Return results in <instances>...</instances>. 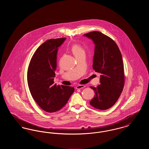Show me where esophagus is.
Wrapping results in <instances>:
<instances>
[{
  "label": "esophagus",
  "instance_id": "esophagus-1",
  "mask_svg": "<svg viewBox=\"0 0 149 149\" xmlns=\"http://www.w3.org/2000/svg\"><path fill=\"white\" fill-rule=\"evenodd\" d=\"M85 86L84 85H78L77 86L76 88L77 89H83L85 87Z\"/></svg>",
  "mask_w": 149,
  "mask_h": 149
}]
</instances>
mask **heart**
Wrapping results in <instances>:
<instances>
[{"instance_id": "heart-1", "label": "heart", "mask_w": 149, "mask_h": 149, "mask_svg": "<svg viewBox=\"0 0 149 149\" xmlns=\"http://www.w3.org/2000/svg\"><path fill=\"white\" fill-rule=\"evenodd\" d=\"M71 51L74 54V55L76 57L79 56V55L85 54V51L84 49L78 44H73L71 47Z\"/></svg>"}]
</instances>
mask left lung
Here are the masks:
<instances>
[{
  "instance_id": "8db88e82",
  "label": "left lung",
  "mask_w": 149,
  "mask_h": 149,
  "mask_svg": "<svg viewBox=\"0 0 149 149\" xmlns=\"http://www.w3.org/2000/svg\"><path fill=\"white\" fill-rule=\"evenodd\" d=\"M95 45L93 69L100 75L97 88L91 86L95 96L90 104L96 109L106 110L113 106L123 91L125 83L123 63L120 50L112 39L93 31L84 35Z\"/></svg>"
}]
</instances>
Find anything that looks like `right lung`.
<instances>
[{"instance_id": "right-lung-1", "label": "right lung", "mask_w": 149, "mask_h": 149, "mask_svg": "<svg viewBox=\"0 0 149 149\" xmlns=\"http://www.w3.org/2000/svg\"><path fill=\"white\" fill-rule=\"evenodd\" d=\"M66 38L50 39L36 50L27 71L29 89L33 98L43 110L55 112L67 103L74 88L54 84L58 48Z\"/></svg>"}]
</instances>
